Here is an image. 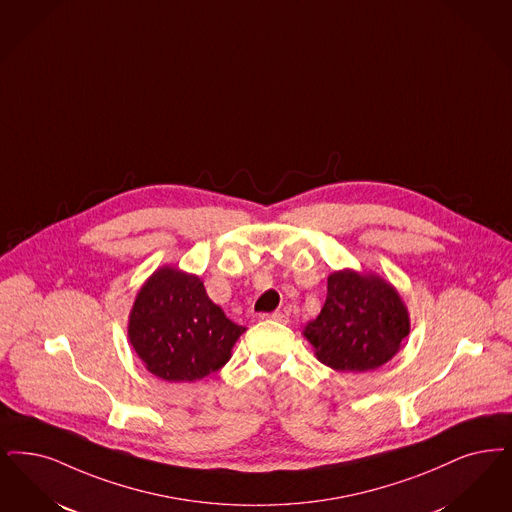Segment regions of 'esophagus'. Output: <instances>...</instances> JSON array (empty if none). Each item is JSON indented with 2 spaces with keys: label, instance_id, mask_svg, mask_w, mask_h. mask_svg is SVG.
<instances>
[{
  "label": "esophagus",
  "instance_id": "34e87169",
  "mask_svg": "<svg viewBox=\"0 0 512 512\" xmlns=\"http://www.w3.org/2000/svg\"><path fill=\"white\" fill-rule=\"evenodd\" d=\"M261 318L263 320H274V322H282V324H287V316L284 312H270V314H261Z\"/></svg>",
  "mask_w": 512,
  "mask_h": 512
}]
</instances>
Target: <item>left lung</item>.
I'll use <instances>...</instances> for the list:
<instances>
[{
  "mask_svg": "<svg viewBox=\"0 0 512 512\" xmlns=\"http://www.w3.org/2000/svg\"><path fill=\"white\" fill-rule=\"evenodd\" d=\"M408 333V310L396 289L352 270L329 276L322 312L305 328L322 364L354 373L389 362Z\"/></svg>",
  "mask_w": 512,
  "mask_h": 512,
  "instance_id": "left-lung-1",
  "label": "left lung"
}]
</instances>
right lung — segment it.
I'll use <instances>...</instances> for the list:
<instances>
[{"mask_svg": "<svg viewBox=\"0 0 512 512\" xmlns=\"http://www.w3.org/2000/svg\"><path fill=\"white\" fill-rule=\"evenodd\" d=\"M246 328L228 320L198 276L160 268L139 291L129 316V341L156 377L198 381L223 368Z\"/></svg>", "mask_w": 512, "mask_h": 512, "instance_id": "add662e5", "label": "right lung"}]
</instances>
